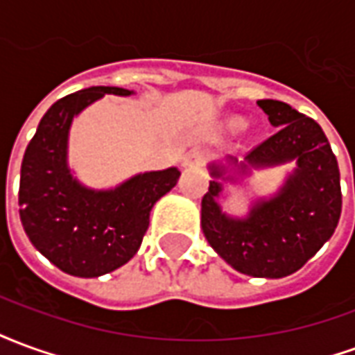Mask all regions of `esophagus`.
I'll list each match as a JSON object with an SVG mask.
<instances>
[{"label": "esophagus", "mask_w": 355, "mask_h": 355, "mask_svg": "<svg viewBox=\"0 0 355 355\" xmlns=\"http://www.w3.org/2000/svg\"><path fill=\"white\" fill-rule=\"evenodd\" d=\"M207 159V152L201 148H193L190 154L184 157V167H201Z\"/></svg>", "instance_id": "34e87169"}]
</instances>
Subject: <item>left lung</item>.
I'll return each instance as SVG.
<instances>
[{
  "label": "left lung",
  "mask_w": 355,
  "mask_h": 355,
  "mask_svg": "<svg viewBox=\"0 0 355 355\" xmlns=\"http://www.w3.org/2000/svg\"><path fill=\"white\" fill-rule=\"evenodd\" d=\"M257 104L277 129L247 154L239 171L293 159L297 169L275 198L259 201L247 218L224 215L216 203L223 186L211 180L201 200V228L211 247L241 274L285 277L304 266L333 236L343 211L340 173L325 132L312 117L279 101ZM223 173L211 167L215 178Z\"/></svg>",
  "instance_id": "1"
}]
</instances>
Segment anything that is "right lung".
Masks as SVG:
<instances>
[{
  "label": "right lung",
  "instance_id": "1",
  "mask_svg": "<svg viewBox=\"0 0 355 355\" xmlns=\"http://www.w3.org/2000/svg\"><path fill=\"white\" fill-rule=\"evenodd\" d=\"M106 93L127 96L132 91L89 87L55 102L37 125L20 167L19 213L26 236L45 259L78 277H98L131 261L154 203L180 177L177 167L152 171L104 192L72 178L66 165L70 123Z\"/></svg>",
  "mask_w": 355,
  "mask_h": 355
}]
</instances>
